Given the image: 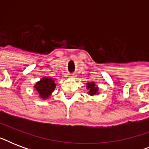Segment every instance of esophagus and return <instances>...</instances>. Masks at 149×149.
<instances>
[{
    "label": "esophagus",
    "mask_w": 149,
    "mask_h": 149,
    "mask_svg": "<svg viewBox=\"0 0 149 149\" xmlns=\"http://www.w3.org/2000/svg\"><path fill=\"white\" fill-rule=\"evenodd\" d=\"M69 77H70V78H71V79H74L76 77H75L74 74H70L69 75Z\"/></svg>",
    "instance_id": "esophagus-1"
}]
</instances>
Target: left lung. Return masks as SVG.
Returning a JSON list of instances; mask_svg holds the SVG:
<instances>
[{
    "label": "left lung",
    "instance_id": "left-lung-1",
    "mask_svg": "<svg viewBox=\"0 0 149 149\" xmlns=\"http://www.w3.org/2000/svg\"><path fill=\"white\" fill-rule=\"evenodd\" d=\"M86 89L88 90V94L91 96L97 95L99 93V88L96 86L95 83L91 82L86 84Z\"/></svg>",
    "mask_w": 149,
    "mask_h": 149
}]
</instances>
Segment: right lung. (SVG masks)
I'll return each mask as SVG.
<instances>
[{
    "label": "right lung",
    "instance_id": "1",
    "mask_svg": "<svg viewBox=\"0 0 149 149\" xmlns=\"http://www.w3.org/2000/svg\"><path fill=\"white\" fill-rule=\"evenodd\" d=\"M56 84L55 81L50 77H42V79L35 84L34 88L38 93L39 97L42 100L48 99L51 96L52 93L53 92L56 88Z\"/></svg>",
    "mask_w": 149,
    "mask_h": 149
}]
</instances>
